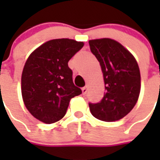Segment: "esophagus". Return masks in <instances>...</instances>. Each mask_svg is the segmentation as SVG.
<instances>
[{"label":"esophagus","instance_id":"34e87169","mask_svg":"<svg viewBox=\"0 0 160 160\" xmlns=\"http://www.w3.org/2000/svg\"><path fill=\"white\" fill-rule=\"evenodd\" d=\"M87 91H88V87H87V86L82 88V92H83V94H85V93L87 92Z\"/></svg>","mask_w":160,"mask_h":160}]
</instances>
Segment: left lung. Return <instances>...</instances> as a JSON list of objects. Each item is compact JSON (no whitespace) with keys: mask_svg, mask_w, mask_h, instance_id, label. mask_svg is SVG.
I'll return each instance as SVG.
<instances>
[{"mask_svg":"<svg viewBox=\"0 0 160 160\" xmlns=\"http://www.w3.org/2000/svg\"><path fill=\"white\" fill-rule=\"evenodd\" d=\"M91 52L100 62L105 83L99 103H89L97 119L117 121L132 110L141 92V74L135 58L120 42L110 38L89 41Z\"/></svg>","mask_w":160,"mask_h":160,"instance_id":"left-lung-1","label":"left lung"}]
</instances>
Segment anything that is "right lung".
<instances>
[{"label":"right lung","instance_id":"obj_1","mask_svg":"<svg viewBox=\"0 0 160 160\" xmlns=\"http://www.w3.org/2000/svg\"><path fill=\"white\" fill-rule=\"evenodd\" d=\"M83 44L68 38L53 39L29 55L22 71L21 93L36 119L52 124L63 118L71 99L82 93L73 83L68 63Z\"/></svg>","mask_w":160,"mask_h":160}]
</instances>
